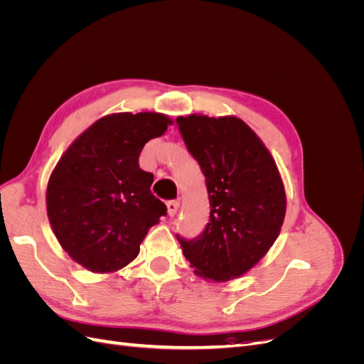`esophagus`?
I'll return each mask as SVG.
<instances>
[{
    "label": "esophagus",
    "mask_w": 364,
    "mask_h": 364,
    "mask_svg": "<svg viewBox=\"0 0 364 364\" xmlns=\"http://www.w3.org/2000/svg\"><path fill=\"white\" fill-rule=\"evenodd\" d=\"M179 209V202L178 200H168L167 202V213L170 217H174L176 213H178Z\"/></svg>",
    "instance_id": "obj_1"
}]
</instances>
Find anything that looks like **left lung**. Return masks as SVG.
<instances>
[{
	"label": "left lung",
	"mask_w": 364,
	"mask_h": 364,
	"mask_svg": "<svg viewBox=\"0 0 364 364\" xmlns=\"http://www.w3.org/2000/svg\"><path fill=\"white\" fill-rule=\"evenodd\" d=\"M176 123L200 165L211 206L199 237L178 235L183 255L203 279L238 278L266 255L281 232L287 200L277 164L237 117L188 115Z\"/></svg>",
	"instance_id": "8db88e82"
}]
</instances>
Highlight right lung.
Returning <instances> with one entry per match:
<instances>
[{
  "instance_id": "1",
  "label": "right lung",
  "mask_w": 364,
  "mask_h": 364,
  "mask_svg": "<svg viewBox=\"0 0 364 364\" xmlns=\"http://www.w3.org/2000/svg\"><path fill=\"white\" fill-rule=\"evenodd\" d=\"M171 123L156 112L106 115L73 142L53 170L50 223L63 250L85 269H123L138 257L149 229L167 214L150 191L153 174L138 161L146 142Z\"/></svg>"
}]
</instances>
